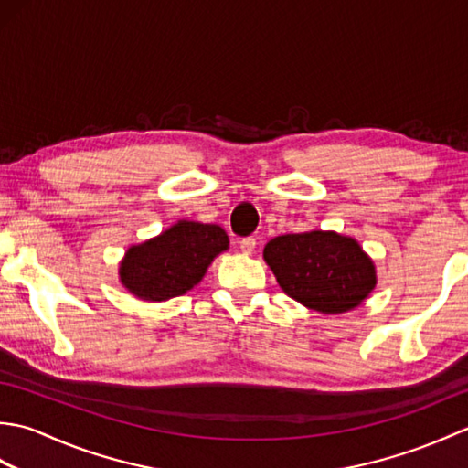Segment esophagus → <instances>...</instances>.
Segmentation results:
<instances>
[{
  "mask_svg": "<svg viewBox=\"0 0 468 468\" xmlns=\"http://www.w3.org/2000/svg\"><path fill=\"white\" fill-rule=\"evenodd\" d=\"M255 245H257V241L253 239V237H245V239H241L239 247L245 255H251L255 251Z\"/></svg>",
  "mask_w": 468,
  "mask_h": 468,
  "instance_id": "34e87169",
  "label": "esophagus"
}]
</instances>
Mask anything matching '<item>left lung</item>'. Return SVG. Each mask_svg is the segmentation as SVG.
I'll return each mask as SVG.
<instances>
[{"instance_id":"1","label":"left lung","mask_w":468,"mask_h":468,"mask_svg":"<svg viewBox=\"0 0 468 468\" xmlns=\"http://www.w3.org/2000/svg\"><path fill=\"white\" fill-rule=\"evenodd\" d=\"M263 260L292 300L325 315L356 310L378 283L372 257L354 237L335 231L273 237Z\"/></svg>"}]
</instances>
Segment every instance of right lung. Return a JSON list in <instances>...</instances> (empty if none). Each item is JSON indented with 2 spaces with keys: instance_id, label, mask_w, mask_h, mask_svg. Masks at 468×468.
Instances as JSON below:
<instances>
[{
  "instance_id": "add662e5",
  "label": "right lung",
  "mask_w": 468,
  "mask_h": 468,
  "mask_svg": "<svg viewBox=\"0 0 468 468\" xmlns=\"http://www.w3.org/2000/svg\"><path fill=\"white\" fill-rule=\"evenodd\" d=\"M227 250L223 227L183 218L153 239L128 247L118 280L136 300L166 302L201 283L208 265Z\"/></svg>"
}]
</instances>
